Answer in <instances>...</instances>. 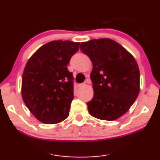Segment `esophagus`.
Listing matches in <instances>:
<instances>
[{"instance_id":"1","label":"esophagus","mask_w":160,"mask_h":160,"mask_svg":"<svg viewBox=\"0 0 160 160\" xmlns=\"http://www.w3.org/2000/svg\"><path fill=\"white\" fill-rule=\"evenodd\" d=\"M87 85V82H83V83H80V84H79L78 85V87H83V86H85V85Z\"/></svg>"}]
</instances>
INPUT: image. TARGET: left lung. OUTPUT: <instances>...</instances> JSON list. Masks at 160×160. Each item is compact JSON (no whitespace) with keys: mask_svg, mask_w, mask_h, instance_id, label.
Listing matches in <instances>:
<instances>
[{"mask_svg":"<svg viewBox=\"0 0 160 160\" xmlns=\"http://www.w3.org/2000/svg\"><path fill=\"white\" fill-rule=\"evenodd\" d=\"M80 50L93 63L90 77L94 94L87 103L90 114L102 120H117L128 111L138 96L140 72L136 59L109 38L81 42Z\"/></svg>","mask_w":160,"mask_h":160,"instance_id":"1","label":"left lung"}]
</instances>
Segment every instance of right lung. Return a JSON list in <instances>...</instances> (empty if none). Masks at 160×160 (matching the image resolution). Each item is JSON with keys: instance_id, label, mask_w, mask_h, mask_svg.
Listing matches in <instances>:
<instances>
[{"instance_id": "add662e5", "label": "right lung", "mask_w": 160, "mask_h": 160, "mask_svg": "<svg viewBox=\"0 0 160 160\" xmlns=\"http://www.w3.org/2000/svg\"><path fill=\"white\" fill-rule=\"evenodd\" d=\"M79 48L80 42L69 40L47 42L24 67L22 98L31 113L45 124L58 123L69 116L74 86L67 65Z\"/></svg>"}]
</instances>
